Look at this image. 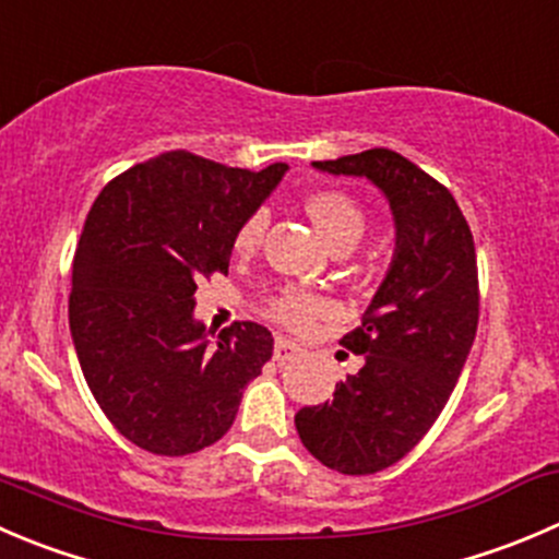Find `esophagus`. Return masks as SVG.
Listing matches in <instances>:
<instances>
[{
    "instance_id": "esophagus-1",
    "label": "esophagus",
    "mask_w": 559,
    "mask_h": 559,
    "mask_svg": "<svg viewBox=\"0 0 559 559\" xmlns=\"http://www.w3.org/2000/svg\"><path fill=\"white\" fill-rule=\"evenodd\" d=\"M297 352H300V346H297L295 341L275 338V346H273V357H275V360H289V357H295Z\"/></svg>"
}]
</instances>
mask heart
<instances>
[{
	"label": "heart",
	"mask_w": 559,
	"mask_h": 559,
	"mask_svg": "<svg viewBox=\"0 0 559 559\" xmlns=\"http://www.w3.org/2000/svg\"><path fill=\"white\" fill-rule=\"evenodd\" d=\"M306 213L311 224L317 226L319 237L335 253L352 251L366 237L368 224H371L368 210L362 207L360 199H355L344 188H317V191H311L306 197ZM264 229H267V215L262 210L248 215L237 226L235 240H231L235 253L248 257V253L257 251L262 246ZM324 313H328V300L313 295V292L300 289H284L267 306V317L289 330H308Z\"/></svg>",
	"instance_id": "heart-1"
}]
</instances>
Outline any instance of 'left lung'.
<instances>
[{
	"label": "left lung",
	"mask_w": 559,
	"mask_h": 559,
	"mask_svg": "<svg viewBox=\"0 0 559 559\" xmlns=\"http://www.w3.org/2000/svg\"><path fill=\"white\" fill-rule=\"evenodd\" d=\"M330 175L368 177L395 218L388 278L341 344L362 368L333 401L302 406L297 435L313 459L344 475H371L404 459L445 409L480 313L473 231L442 182L393 150L317 160Z\"/></svg>",
	"instance_id": "8db88e82"
}]
</instances>
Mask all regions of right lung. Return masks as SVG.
I'll list each match as a JSON object with an SVG mask.
<instances>
[{
    "label": "right lung",
    "mask_w": 559,
    "mask_h": 559,
    "mask_svg": "<svg viewBox=\"0 0 559 559\" xmlns=\"http://www.w3.org/2000/svg\"><path fill=\"white\" fill-rule=\"evenodd\" d=\"M286 169H231L171 150L114 177L92 204L73 259L70 333L92 395L133 445L188 456L218 442L273 357V335L257 322L210 341L193 292L229 273L237 226Z\"/></svg>",
    "instance_id": "obj_1"
}]
</instances>
